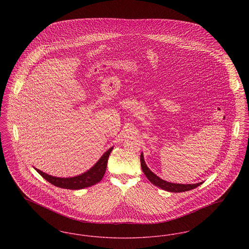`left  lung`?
I'll return each instance as SVG.
<instances>
[{"mask_svg":"<svg viewBox=\"0 0 249 249\" xmlns=\"http://www.w3.org/2000/svg\"><path fill=\"white\" fill-rule=\"evenodd\" d=\"M140 160H141V167H142V172L145 175L146 178L153 184L155 186L166 190V191H170V192H184V191H189V190H193L197 187H199L200 185L202 184V182L200 183H196V184H178V183H172V182H168L160 178H159L157 175H155L154 173L147 167L145 164V161L143 160V154L141 153L140 156Z\"/></svg>","mask_w":249,"mask_h":249,"instance_id":"1","label":"left lung"}]
</instances>
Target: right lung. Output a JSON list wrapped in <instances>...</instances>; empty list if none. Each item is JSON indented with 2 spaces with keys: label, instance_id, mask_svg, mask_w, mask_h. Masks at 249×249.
I'll use <instances>...</instances> for the list:
<instances>
[{
  "label": "right lung",
  "instance_id": "obj_1",
  "mask_svg": "<svg viewBox=\"0 0 249 249\" xmlns=\"http://www.w3.org/2000/svg\"><path fill=\"white\" fill-rule=\"evenodd\" d=\"M112 149L113 147L109 148L107 152H105L104 155L99 159V160L95 163L94 165L92 166L90 169H89L87 172L72 178H57V177H53L46 174L40 171L39 169H36V168L35 169L47 181L58 188L67 189V190H82L85 188L93 186L103 179L107 170V160Z\"/></svg>",
  "mask_w": 249,
  "mask_h": 249
}]
</instances>
